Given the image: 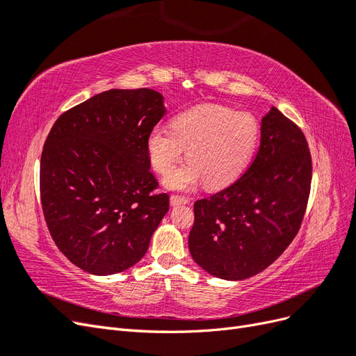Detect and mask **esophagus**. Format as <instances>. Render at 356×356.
<instances>
[{"mask_svg": "<svg viewBox=\"0 0 356 356\" xmlns=\"http://www.w3.org/2000/svg\"><path fill=\"white\" fill-rule=\"evenodd\" d=\"M188 202H190V199L184 197V196H178V195L170 196V204H174V207H177V204H186Z\"/></svg>", "mask_w": 356, "mask_h": 356, "instance_id": "esophagus-1", "label": "esophagus"}]
</instances>
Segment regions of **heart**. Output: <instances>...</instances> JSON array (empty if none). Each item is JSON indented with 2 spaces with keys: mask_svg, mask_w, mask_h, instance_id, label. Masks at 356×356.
Returning a JSON list of instances; mask_svg holds the SVG:
<instances>
[{
  "mask_svg": "<svg viewBox=\"0 0 356 356\" xmlns=\"http://www.w3.org/2000/svg\"><path fill=\"white\" fill-rule=\"evenodd\" d=\"M260 123L248 111L203 104L178 114L172 129L156 126L147 136V153L159 174H168L186 153V165L172 170L165 184L187 190L200 181L220 188L238 179L257 152Z\"/></svg>",
  "mask_w": 356,
  "mask_h": 356,
  "instance_id": "heart-1",
  "label": "heart"
}]
</instances>
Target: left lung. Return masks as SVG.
<instances>
[{"mask_svg":"<svg viewBox=\"0 0 356 356\" xmlns=\"http://www.w3.org/2000/svg\"><path fill=\"white\" fill-rule=\"evenodd\" d=\"M312 157L301 129L275 106L261 120L260 148L232 186L195 203L190 254L227 281L263 272L293 242L303 221Z\"/></svg>","mask_w":356,"mask_h":356,"instance_id":"obj_1","label":"left lung"}]
</instances>
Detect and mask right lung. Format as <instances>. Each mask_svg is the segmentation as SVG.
Masks as SVG:
<instances>
[{"label":"right lung","mask_w":356,"mask_h":356,"mask_svg":"<svg viewBox=\"0 0 356 356\" xmlns=\"http://www.w3.org/2000/svg\"><path fill=\"white\" fill-rule=\"evenodd\" d=\"M153 89H111L63 113L40 163L44 220L59 251L84 272H123L145 255L169 211L149 172L147 136L165 115Z\"/></svg>","instance_id":"1"}]
</instances>
